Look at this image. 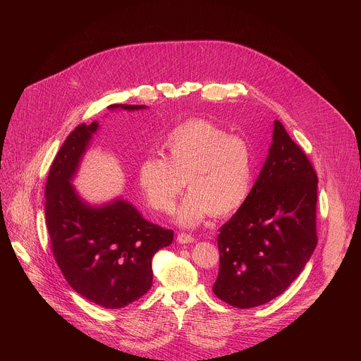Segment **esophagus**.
Instances as JSON below:
<instances>
[{
  "instance_id": "esophagus-1",
  "label": "esophagus",
  "mask_w": 361,
  "mask_h": 361,
  "mask_svg": "<svg viewBox=\"0 0 361 361\" xmlns=\"http://www.w3.org/2000/svg\"><path fill=\"white\" fill-rule=\"evenodd\" d=\"M194 235H191V234H187V233H178V235H177V241L180 243V244H190V243H194Z\"/></svg>"
}]
</instances>
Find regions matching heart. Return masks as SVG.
Here are the masks:
<instances>
[{"instance_id":"obj_1","label":"heart","mask_w":361,"mask_h":361,"mask_svg":"<svg viewBox=\"0 0 361 361\" xmlns=\"http://www.w3.org/2000/svg\"><path fill=\"white\" fill-rule=\"evenodd\" d=\"M161 149L164 157L142 159L137 171L151 209L171 213L187 185L190 192L178 207L177 220L192 227L210 214L230 216L247 201L254 180V152L245 138L209 120L192 118L173 128L163 138Z\"/></svg>"}]
</instances>
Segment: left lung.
<instances>
[{"label": "left lung", "instance_id": "1", "mask_svg": "<svg viewBox=\"0 0 361 361\" xmlns=\"http://www.w3.org/2000/svg\"><path fill=\"white\" fill-rule=\"evenodd\" d=\"M317 174L276 120L273 144L241 209L220 228L214 294L237 308L266 304L298 277L317 245Z\"/></svg>", "mask_w": 361, "mask_h": 361}]
</instances>
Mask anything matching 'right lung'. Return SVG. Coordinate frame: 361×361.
Returning <instances> with one entry per match:
<instances>
[{"instance_id": "add662e5", "label": "right lung", "mask_w": 361, "mask_h": 361, "mask_svg": "<svg viewBox=\"0 0 361 361\" xmlns=\"http://www.w3.org/2000/svg\"><path fill=\"white\" fill-rule=\"evenodd\" d=\"M109 109L134 111L145 106ZM97 130V121L77 126L57 152L45 184V221L67 283L97 305L121 308L151 288L152 255L173 243L174 233L142 219L123 198L99 207L80 198L71 180Z\"/></svg>"}]
</instances>
